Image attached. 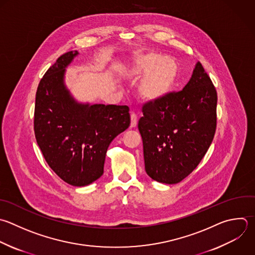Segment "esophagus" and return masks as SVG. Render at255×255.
<instances>
[{"instance_id":"1","label":"esophagus","mask_w":255,"mask_h":255,"mask_svg":"<svg viewBox=\"0 0 255 255\" xmlns=\"http://www.w3.org/2000/svg\"><path fill=\"white\" fill-rule=\"evenodd\" d=\"M137 125V116L134 113L130 114V127L134 128Z\"/></svg>"}]
</instances>
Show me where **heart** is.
Listing matches in <instances>:
<instances>
[{"mask_svg": "<svg viewBox=\"0 0 255 255\" xmlns=\"http://www.w3.org/2000/svg\"><path fill=\"white\" fill-rule=\"evenodd\" d=\"M131 74L137 78H144L140 86L141 95L150 101L164 97L172 89L178 74V67L174 60L165 58L155 52H149L136 57L133 61Z\"/></svg>", "mask_w": 255, "mask_h": 255, "instance_id": "b5f03b06", "label": "heart"}]
</instances>
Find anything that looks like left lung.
<instances>
[{
	"label": "left lung",
	"mask_w": 255,
	"mask_h": 255,
	"mask_svg": "<svg viewBox=\"0 0 255 255\" xmlns=\"http://www.w3.org/2000/svg\"><path fill=\"white\" fill-rule=\"evenodd\" d=\"M216 105V90L197 62L183 90L142 106L138 130L148 176L174 184L194 170L212 142Z\"/></svg>",
	"instance_id": "left-lung-1"
}]
</instances>
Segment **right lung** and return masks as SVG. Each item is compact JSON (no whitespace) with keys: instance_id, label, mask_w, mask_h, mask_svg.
I'll return each instance as SVG.
<instances>
[{"instance_id":"1","label":"right lung","mask_w":255,"mask_h":255,"mask_svg":"<svg viewBox=\"0 0 255 255\" xmlns=\"http://www.w3.org/2000/svg\"><path fill=\"white\" fill-rule=\"evenodd\" d=\"M79 53L67 52L42 78L34 116L35 136L49 166L67 183L88 185L104 173L113 139L130 124L128 106L77 103L64 84L66 68Z\"/></svg>"}]
</instances>
